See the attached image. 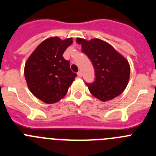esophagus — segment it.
Wrapping results in <instances>:
<instances>
[{"instance_id": "esophagus-1", "label": "esophagus", "mask_w": 156, "mask_h": 156, "mask_svg": "<svg viewBox=\"0 0 156 156\" xmlns=\"http://www.w3.org/2000/svg\"><path fill=\"white\" fill-rule=\"evenodd\" d=\"M77 75H78V76L79 77H82V73H81L80 71H79L78 73H77Z\"/></svg>"}]
</instances>
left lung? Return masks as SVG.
<instances>
[{"instance_id": "left-lung-1", "label": "left lung", "mask_w": 156, "mask_h": 156, "mask_svg": "<svg viewBox=\"0 0 156 156\" xmlns=\"http://www.w3.org/2000/svg\"><path fill=\"white\" fill-rule=\"evenodd\" d=\"M76 43L81 44L94 67V82L87 83L90 94L101 101L120 95L127 86L130 73L126 58L108 43L98 38L90 41L76 38Z\"/></svg>"}]
</instances>
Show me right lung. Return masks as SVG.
<instances>
[{"label":"right lung","mask_w":156,"mask_h":156,"mask_svg":"<svg viewBox=\"0 0 156 156\" xmlns=\"http://www.w3.org/2000/svg\"><path fill=\"white\" fill-rule=\"evenodd\" d=\"M73 38L51 37L36 48L27 59L24 75L30 92L43 102L54 104L62 99L77 75L62 55Z\"/></svg>","instance_id":"right-lung-1"}]
</instances>
